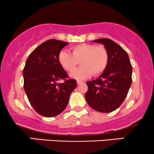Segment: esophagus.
<instances>
[{
	"label": "esophagus",
	"instance_id": "obj_1",
	"mask_svg": "<svg viewBox=\"0 0 154 154\" xmlns=\"http://www.w3.org/2000/svg\"><path fill=\"white\" fill-rule=\"evenodd\" d=\"M77 83L78 84V85H80V84L83 83V82H82V81H81V80H77Z\"/></svg>",
	"mask_w": 154,
	"mask_h": 154
}]
</instances>
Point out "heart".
Instances as JSON below:
<instances>
[{
  "label": "heart",
  "instance_id": "obj_1",
  "mask_svg": "<svg viewBox=\"0 0 154 154\" xmlns=\"http://www.w3.org/2000/svg\"><path fill=\"white\" fill-rule=\"evenodd\" d=\"M72 54L62 50L58 55L59 63L67 72H72L79 63L83 66L71 73L75 79H85L91 74L97 76L107 68L109 54L104 46L93 44H80L72 48Z\"/></svg>",
  "mask_w": 154,
  "mask_h": 154
}]
</instances>
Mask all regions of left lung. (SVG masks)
Listing matches in <instances>:
<instances>
[{"mask_svg": "<svg viewBox=\"0 0 154 154\" xmlns=\"http://www.w3.org/2000/svg\"><path fill=\"white\" fill-rule=\"evenodd\" d=\"M102 44L107 50V68L95 80L86 82L88 89L85 99L88 105L98 112H110L121 105L131 84L132 66L126 52L109 38L93 41Z\"/></svg>", "mask_w": 154, "mask_h": 154, "instance_id": "obj_1", "label": "left lung"}]
</instances>
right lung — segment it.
Returning <instances> with one entry per match:
<instances>
[{
	"label": "right lung",
	"instance_id": "right-lung-1",
	"mask_svg": "<svg viewBox=\"0 0 154 154\" xmlns=\"http://www.w3.org/2000/svg\"><path fill=\"white\" fill-rule=\"evenodd\" d=\"M68 43L49 39L33 50L23 69L24 89L33 109L45 117H55L69 103L77 82L68 79L58 60V55ZM63 79V84H58Z\"/></svg>",
	"mask_w": 154,
	"mask_h": 154
}]
</instances>
